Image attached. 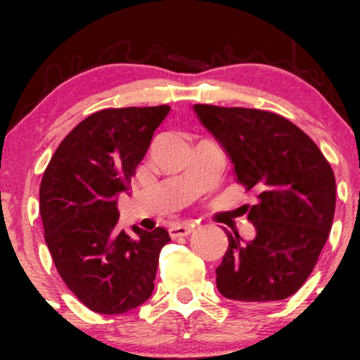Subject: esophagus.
<instances>
[{
  "label": "esophagus",
  "instance_id": "esophagus-1",
  "mask_svg": "<svg viewBox=\"0 0 360 360\" xmlns=\"http://www.w3.org/2000/svg\"><path fill=\"white\" fill-rule=\"evenodd\" d=\"M194 230L193 225H176L172 226L171 230H169V233H171L172 238H177V237H188V235H191Z\"/></svg>",
  "mask_w": 360,
  "mask_h": 360
}]
</instances>
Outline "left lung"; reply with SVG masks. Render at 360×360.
Segmentation results:
<instances>
[{
	"label": "left lung",
	"instance_id": "1",
	"mask_svg": "<svg viewBox=\"0 0 360 360\" xmlns=\"http://www.w3.org/2000/svg\"><path fill=\"white\" fill-rule=\"evenodd\" d=\"M194 111L229 154L238 183L257 194L249 210L255 237L245 242L226 232L218 291L245 304L286 300L311 274L332 229V167L316 143L281 115L213 105H194Z\"/></svg>",
	"mask_w": 360,
	"mask_h": 360
}]
</instances>
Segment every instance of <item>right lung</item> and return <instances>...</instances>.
<instances>
[{
  "label": "right lung",
  "mask_w": 360,
  "mask_h": 360,
  "mask_svg": "<svg viewBox=\"0 0 360 360\" xmlns=\"http://www.w3.org/2000/svg\"><path fill=\"white\" fill-rule=\"evenodd\" d=\"M171 106L96 111L57 147L40 183V217L56 269L76 298L101 315H120L150 298L167 230L118 226L127 191L155 128Z\"/></svg>",
  "instance_id": "right-lung-1"
}]
</instances>
